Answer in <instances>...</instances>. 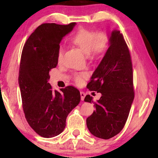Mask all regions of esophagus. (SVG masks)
<instances>
[{
  "label": "esophagus",
  "mask_w": 158,
  "mask_h": 158,
  "mask_svg": "<svg viewBox=\"0 0 158 158\" xmlns=\"http://www.w3.org/2000/svg\"><path fill=\"white\" fill-rule=\"evenodd\" d=\"M85 94L83 91L81 92V101H83L84 98H85Z\"/></svg>",
  "instance_id": "obj_1"
}]
</instances>
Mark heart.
Returning <instances> with one entry per match:
<instances>
[{
	"label": "heart",
	"instance_id": "obj_1",
	"mask_svg": "<svg viewBox=\"0 0 158 158\" xmlns=\"http://www.w3.org/2000/svg\"><path fill=\"white\" fill-rule=\"evenodd\" d=\"M70 42L79 47L87 55L88 59L99 58L104 55L109 44V36L104 32L96 33V31L85 28H81L70 38ZM63 57V51L60 48L57 53V61L61 62ZM84 74L76 76L75 81L81 83Z\"/></svg>",
	"mask_w": 158,
	"mask_h": 158
}]
</instances>
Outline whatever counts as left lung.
Wrapping results in <instances>:
<instances>
[{"label": "left lung", "mask_w": 158, "mask_h": 158, "mask_svg": "<svg viewBox=\"0 0 158 158\" xmlns=\"http://www.w3.org/2000/svg\"><path fill=\"white\" fill-rule=\"evenodd\" d=\"M108 36L109 48L87 85L90 90L101 93V97L95 103L90 95L84 99L96 107L86 119L88 130L103 139L122 131L135 97L132 64L127 43L117 29L109 32Z\"/></svg>", "instance_id": "1"}]
</instances>
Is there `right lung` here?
Masks as SVG:
<instances>
[{
	"instance_id": "add662e5",
	"label": "right lung",
	"mask_w": 158,
	"mask_h": 158,
	"mask_svg": "<svg viewBox=\"0 0 158 158\" xmlns=\"http://www.w3.org/2000/svg\"><path fill=\"white\" fill-rule=\"evenodd\" d=\"M75 25L43 23L23 46L19 76L23 109L30 127L41 137L51 138L62 133L67 116L81 101L79 90L73 86L59 92L48 83L49 72L57 65L60 43Z\"/></svg>"
}]
</instances>
